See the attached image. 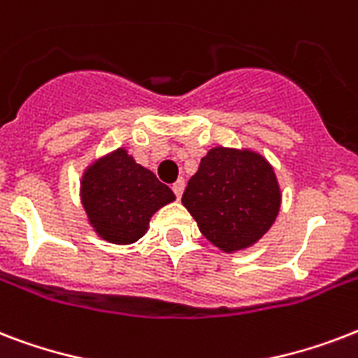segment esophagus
I'll return each instance as SVG.
<instances>
[{"instance_id":"1","label":"esophagus","mask_w":358,"mask_h":358,"mask_svg":"<svg viewBox=\"0 0 358 358\" xmlns=\"http://www.w3.org/2000/svg\"><path fill=\"white\" fill-rule=\"evenodd\" d=\"M184 187H185V182L184 180H178V182H174L173 184V191H174V195L182 196V193H184Z\"/></svg>"}]
</instances>
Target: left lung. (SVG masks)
Instances as JSON below:
<instances>
[{
    "mask_svg": "<svg viewBox=\"0 0 358 358\" xmlns=\"http://www.w3.org/2000/svg\"><path fill=\"white\" fill-rule=\"evenodd\" d=\"M275 169L252 148L213 146L187 182L182 204L202 236L223 252L255 245L280 210Z\"/></svg>",
    "mask_w": 358,
    "mask_h": 358,
    "instance_id": "left-lung-1",
    "label": "left lung"
}]
</instances>
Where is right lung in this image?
Returning <instances> with one entry per match:
<instances>
[{
  "mask_svg": "<svg viewBox=\"0 0 358 358\" xmlns=\"http://www.w3.org/2000/svg\"><path fill=\"white\" fill-rule=\"evenodd\" d=\"M80 199L98 238L129 245L146 234L152 215L176 196L120 146L83 171Z\"/></svg>",
  "mask_w": 358,
  "mask_h": 358,
  "instance_id": "add662e5",
  "label": "right lung"
}]
</instances>
